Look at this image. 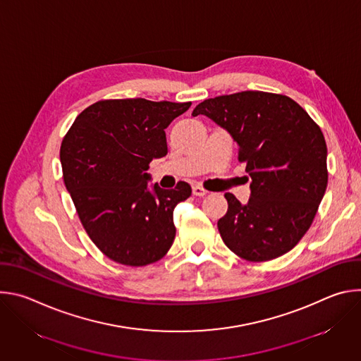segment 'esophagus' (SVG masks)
Listing matches in <instances>:
<instances>
[{
  "instance_id": "esophagus-1",
  "label": "esophagus",
  "mask_w": 361,
  "mask_h": 361,
  "mask_svg": "<svg viewBox=\"0 0 361 361\" xmlns=\"http://www.w3.org/2000/svg\"><path fill=\"white\" fill-rule=\"evenodd\" d=\"M207 192H209V191L205 190L204 187H201V185H194V187H192V194H194V195L202 197V195H205Z\"/></svg>"
}]
</instances>
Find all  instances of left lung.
Segmentation results:
<instances>
[{
	"mask_svg": "<svg viewBox=\"0 0 361 361\" xmlns=\"http://www.w3.org/2000/svg\"><path fill=\"white\" fill-rule=\"evenodd\" d=\"M204 114L238 144V161L251 177L243 205L226 192L228 210L217 227L240 259L260 263L286 254L313 224L327 188V145L317 123L283 94L241 91L204 99Z\"/></svg>",
	"mask_w": 361,
	"mask_h": 361,
	"instance_id": "obj_1",
	"label": "left lung"
}]
</instances>
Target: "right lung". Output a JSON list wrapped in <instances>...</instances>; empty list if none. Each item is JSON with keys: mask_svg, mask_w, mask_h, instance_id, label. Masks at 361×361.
<instances>
[{"mask_svg": "<svg viewBox=\"0 0 361 361\" xmlns=\"http://www.w3.org/2000/svg\"><path fill=\"white\" fill-rule=\"evenodd\" d=\"M191 102L101 99L63 138L64 184L91 241L110 260L142 267L167 254L176 237L174 207L191 195L185 181L147 188L152 159L167 154L166 128Z\"/></svg>", "mask_w": 361, "mask_h": 361, "instance_id": "add662e5", "label": "right lung"}]
</instances>
